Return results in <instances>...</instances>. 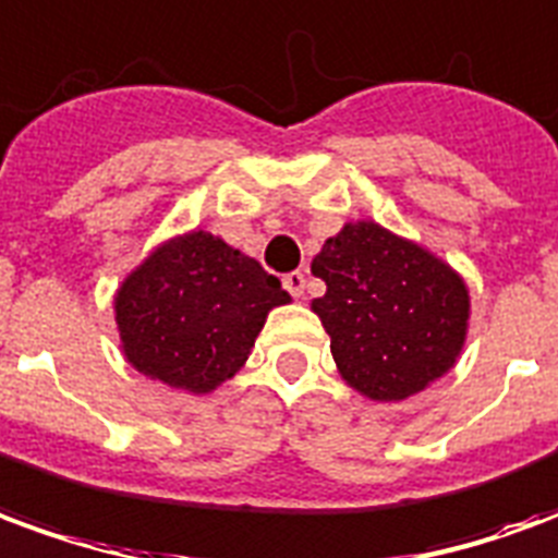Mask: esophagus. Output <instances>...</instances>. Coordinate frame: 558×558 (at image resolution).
I'll return each instance as SVG.
<instances>
[{
	"mask_svg": "<svg viewBox=\"0 0 558 558\" xmlns=\"http://www.w3.org/2000/svg\"><path fill=\"white\" fill-rule=\"evenodd\" d=\"M304 283H307V275L304 271H290V275H283V290L290 292V295H302Z\"/></svg>",
	"mask_w": 558,
	"mask_h": 558,
	"instance_id": "obj_1",
	"label": "esophagus"
}]
</instances>
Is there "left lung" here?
I'll use <instances>...</instances> for the list:
<instances>
[{
  "label": "left lung",
  "instance_id": "obj_1",
  "mask_svg": "<svg viewBox=\"0 0 558 558\" xmlns=\"http://www.w3.org/2000/svg\"><path fill=\"white\" fill-rule=\"evenodd\" d=\"M311 271L326 280L314 314L340 376L371 400H407L454 367L469 326V290L430 251L374 220L347 223Z\"/></svg>",
  "mask_w": 558,
  "mask_h": 558
}]
</instances>
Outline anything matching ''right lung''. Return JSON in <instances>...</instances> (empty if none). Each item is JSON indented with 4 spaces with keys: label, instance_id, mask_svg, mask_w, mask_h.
Returning a JSON list of instances; mask_svg holds the SVG:
<instances>
[{
    "label": "right lung",
    "instance_id": "right-lung-1",
    "mask_svg": "<svg viewBox=\"0 0 558 558\" xmlns=\"http://www.w3.org/2000/svg\"><path fill=\"white\" fill-rule=\"evenodd\" d=\"M280 280L230 244L194 230L160 244L116 292V326L140 374L208 395L247 362Z\"/></svg>",
    "mask_w": 558,
    "mask_h": 558
}]
</instances>
